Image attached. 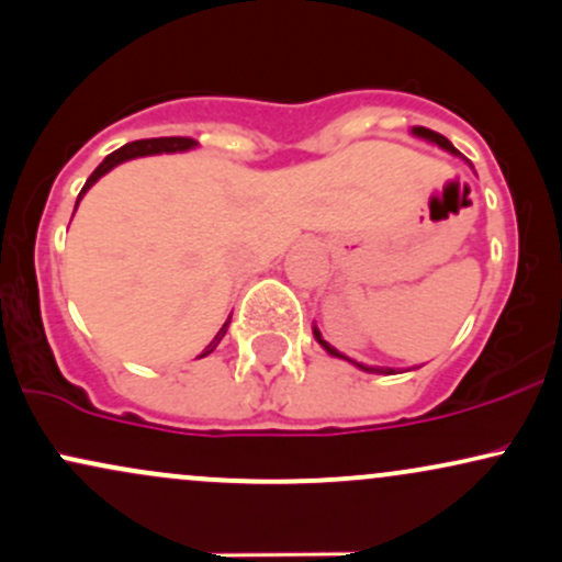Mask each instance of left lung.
<instances>
[{
    "label": "left lung",
    "instance_id": "obj_1",
    "mask_svg": "<svg viewBox=\"0 0 562 562\" xmlns=\"http://www.w3.org/2000/svg\"><path fill=\"white\" fill-rule=\"evenodd\" d=\"M412 134H415V137H420V139H428V142H434V145L441 147V150L451 153V156H460V150H457V147L451 145V142H449L447 137H443V134H438V132H430V128H425V126H415V128H412ZM470 169H473V164H470ZM314 338H317V344H319L322 348H325V351L330 353V357H338V359H344V362L353 364V367H359V370H362V372H375V375H396V370H393V367H370V364H362V362H357V359H348L346 353H340L338 348L330 346V344H327L325 338H322V333L317 330V325H314ZM412 370H417V367H412Z\"/></svg>",
    "mask_w": 562,
    "mask_h": 562
}]
</instances>
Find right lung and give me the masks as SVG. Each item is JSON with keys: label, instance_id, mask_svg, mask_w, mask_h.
<instances>
[{"label": "right lung", "instance_id": "right-lung-1", "mask_svg": "<svg viewBox=\"0 0 562 562\" xmlns=\"http://www.w3.org/2000/svg\"><path fill=\"white\" fill-rule=\"evenodd\" d=\"M192 147H198V142H195V139H190V137H158V139H137V142H128V145L119 147V150L111 153V156H108L105 160H102V164L97 166V169L92 171V177L87 179V184L81 187L79 198H76V209H79L81 198L87 195V190H89V187H92V184H94L97 179H100V177H105L108 171L115 169V166L126 164V160H132V158H142V156H158V153H184V150H192ZM76 209H74V214H76ZM227 327H229V319L224 322L222 327H218V333L214 335V340H211V344L205 346V351L200 353L198 359L209 357V353L214 351V348H216L218 344H222V338H224V335H227Z\"/></svg>", "mask_w": 562, "mask_h": 562}]
</instances>
